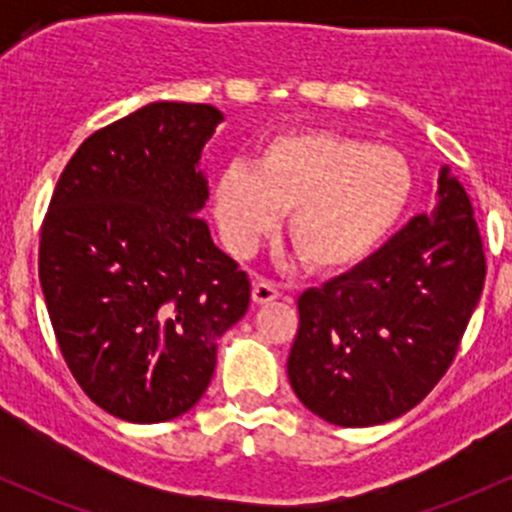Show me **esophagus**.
<instances>
[{
  "label": "esophagus",
  "mask_w": 512,
  "mask_h": 512,
  "mask_svg": "<svg viewBox=\"0 0 512 512\" xmlns=\"http://www.w3.org/2000/svg\"><path fill=\"white\" fill-rule=\"evenodd\" d=\"M280 297H282V292L275 282L255 280V285H252V302L255 304H270Z\"/></svg>",
  "instance_id": "obj_1"
}]
</instances>
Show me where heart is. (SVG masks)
I'll list each match as a JSON object with an SVG mask.
<instances>
[{
	"label": "heart",
	"instance_id": "1",
	"mask_svg": "<svg viewBox=\"0 0 512 512\" xmlns=\"http://www.w3.org/2000/svg\"><path fill=\"white\" fill-rule=\"evenodd\" d=\"M414 170L396 148L327 128L267 138L255 163L223 168L213 210L225 242L250 252L289 213L287 235L314 272H342L374 255L406 215Z\"/></svg>",
	"mask_w": 512,
	"mask_h": 512
}]
</instances>
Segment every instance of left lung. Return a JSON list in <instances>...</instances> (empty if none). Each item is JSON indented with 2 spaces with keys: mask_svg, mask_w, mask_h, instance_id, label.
I'll use <instances>...</instances> for the list:
<instances>
[{
  "mask_svg": "<svg viewBox=\"0 0 512 512\" xmlns=\"http://www.w3.org/2000/svg\"><path fill=\"white\" fill-rule=\"evenodd\" d=\"M483 282L471 198L443 165L431 213L297 299L299 329L287 359L297 399L349 428L411 411L451 366Z\"/></svg>",
  "mask_w": 512,
  "mask_h": 512,
  "instance_id": "left-lung-1",
  "label": "left lung"
}]
</instances>
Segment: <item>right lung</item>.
Returning a JSON list of instances; mask_svg holds the SVG:
<instances>
[{
  "label": "right lung",
  "mask_w": 512,
  "mask_h": 512,
  "mask_svg": "<svg viewBox=\"0 0 512 512\" xmlns=\"http://www.w3.org/2000/svg\"><path fill=\"white\" fill-rule=\"evenodd\" d=\"M223 113L156 101L91 133L66 163L41 225L39 282L71 374L131 423L193 409L218 339L245 317L250 280L200 210L205 143Z\"/></svg>",
  "instance_id": "right-lung-1"
}]
</instances>
